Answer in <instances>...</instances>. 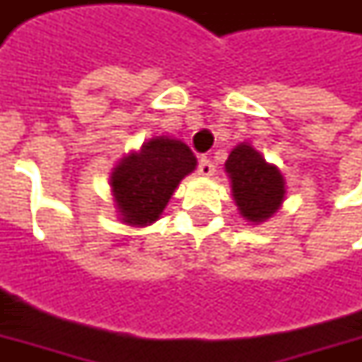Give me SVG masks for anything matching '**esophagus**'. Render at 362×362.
<instances>
[{
	"label": "esophagus",
	"mask_w": 362,
	"mask_h": 362,
	"mask_svg": "<svg viewBox=\"0 0 362 362\" xmlns=\"http://www.w3.org/2000/svg\"><path fill=\"white\" fill-rule=\"evenodd\" d=\"M197 173L202 174V176H205V178H209V176H213V173H215V165H213L209 158L202 157L199 158V165H197Z\"/></svg>",
	"instance_id": "1"
}]
</instances>
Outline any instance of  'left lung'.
Segmentation results:
<instances>
[{
    "mask_svg": "<svg viewBox=\"0 0 362 362\" xmlns=\"http://www.w3.org/2000/svg\"><path fill=\"white\" fill-rule=\"evenodd\" d=\"M238 213L252 225L273 217L285 199V178L250 143H240L225 163Z\"/></svg>",
    "mask_w": 362,
    "mask_h": 362,
    "instance_id": "obj_1",
    "label": "left lung"
}]
</instances>
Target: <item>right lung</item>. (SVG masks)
<instances>
[{
	"instance_id": "right-lung-1",
	"label": "right lung",
	"mask_w": 362,
	"mask_h": 362,
	"mask_svg": "<svg viewBox=\"0 0 362 362\" xmlns=\"http://www.w3.org/2000/svg\"><path fill=\"white\" fill-rule=\"evenodd\" d=\"M197 158L180 139L158 135L129 153L112 168L110 188L119 221L147 227L160 217L184 176L196 170Z\"/></svg>"
}]
</instances>
